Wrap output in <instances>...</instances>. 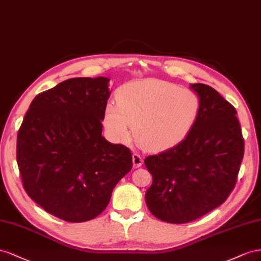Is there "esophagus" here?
Returning a JSON list of instances; mask_svg holds the SVG:
<instances>
[{
    "instance_id": "34e87169",
    "label": "esophagus",
    "mask_w": 261,
    "mask_h": 261,
    "mask_svg": "<svg viewBox=\"0 0 261 261\" xmlns=\"http://www.w3.org/2000/svg\"><path fill=\"white\" fill-rule=\"evenodd\" d=\"M132 161H133V167H135V168H139L140 166H142L143 159L140 154H138V153L133 154L132 155Z\"/></svg>"
}]
</instances>
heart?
Instances as JSON below:
<instances>
[{
  "label": "heart",
  "mask_w": 261,
  "mask_h": 261,
  "mask_svg": "<svg viewBox=\"0 0 261 261\" xmlns=\"http://www.w3.org/2000/svg\"><path fill=\"white\" fill-rule=\"evenodd\" d=\"M116 100L103 109V125L109 137L126 141L132 124L137 142L150 151L179 143L199 113L195 93L161 80L125 83L117 91Z\"/></svg>",
  "instance_id": "obj_1"
}]
</instances>
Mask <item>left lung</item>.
<instances>
[{
    "mask_svg": "<svg viewBox=\"0 0 261 261\" xmlns=\"http://www.w3.org/2000/svg\"><path fill=\"white\" fill-rule=\"evenodd\" d=\"M199 113L176 146L144 160L153 177L145 202L155 218L182 224L221 205L233 191L244 139L233 105L209 85L191 84Z\"/></svg>",
    "mask_w": 261,
    "mask_h": 261,
    "instance_id": "obj_1",
    "label": "left lung"
}]
</instances>
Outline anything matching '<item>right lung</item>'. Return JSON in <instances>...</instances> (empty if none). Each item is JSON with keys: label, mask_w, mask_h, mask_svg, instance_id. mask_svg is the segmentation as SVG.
<instances>
[{"label": "right lung", "mask_w": 261, "mask_h": 261, "mask_svg": "<svg viewBox=\"0 0 261 261\" xmlns=\"http://www.w3.org/2000/svg\"><path fill=\"white\" fill-rule=\"evenodd\" d=\"M107 77H74L38 94L17 135L16 159L27 195L66 222L95 219L132 168V153L101 136Z\"/></svg>", "instance_id": "add662e5"}]
</instances>
